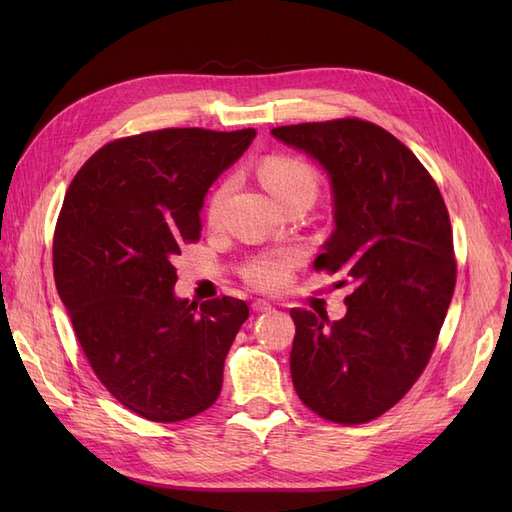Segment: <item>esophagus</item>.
I'll return each instance as SVG.
<instances>
[{
    "mask_svg": "<svg viewBox=\"0 0 512 512\" xmlns=\"http://www.w3.org/2000/svg\"><path fill=\"white\" fill-rule=\"evenodd\" d=\"M252 309H254V312H258V314H267V312H271V309H273V305L271 303H267V301H254L252 303Z\"/></svg>",
    "mask_w": 512,
    "mask_h": 512,
    "instance_id": "obj_1",
    "label": "esophagus"
}]
</instances>
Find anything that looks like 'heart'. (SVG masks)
<instances>
[{
    "instance_id": "b5f03b06",
    "label": "heart",
    "mask_w": 512,
    "mask_h": 512,
    "mask_svg": "<svg viewBox=\"0 0 512 512\" xmlns=\"http://www.w3.org/2000/svg\"><path fill=\"white\" fill-rule=\"evenodd\" d=\"M260 181L277 203H286L292 196H316L318 181L314 170L305 166L303 162L288 160V158H269L262 162ZM232 192V181H222L209 198L207 205V220L209 224L218 226L224 218L226 200ZM297 256L292 252H271L265 256L254 258L250 265L245 267V280L260 290H277L282 288L288 280Z\"/></svg>"
}]
</instances>
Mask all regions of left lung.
I'll use <instances>...</instances> for the list:
<instances>
[{
    "mask_svg": "<svg viewBox=\"0 0 512 512\" xmlns=\"http://www.w3.org/2000/svg\"><path fill=\"white\" fill-rule=\"evenodd\" d=\"M271 134L327 173L335 228L314 265L354 286L339 320L290 309L292 384L322 418L367 423L410 391L436 346L457 275L451 220L423 164L374 123L335 119Z\"/></svg>",
    "mask_w": 512,
    "mask_h": 512,
    "instance_id": "8db88e82",
    "label": "left lung"
}]
</instances>
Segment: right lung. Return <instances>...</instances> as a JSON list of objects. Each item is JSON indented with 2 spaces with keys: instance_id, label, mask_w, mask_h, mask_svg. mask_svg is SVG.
<instances>
[{
  "instance_id": "right-lung-1",
  "label": "right lung",
  "mask_w": 512,
  "mask_h": 512,
  "mask_svg": "<svg viewBox=\"0 0 512 512\" xmlns=\"http://www.w3.org/2000/svg\"><path fill=\"white\" fill-rule=\"evenodd\" d=\"M252 128H168L119 138L72 179L55 241V284L91 369L119 404L177 423L211 408L245 301L190 303L173 258L200 237L205 196L252 145Z\"/></svg>"
}]
</instances>
